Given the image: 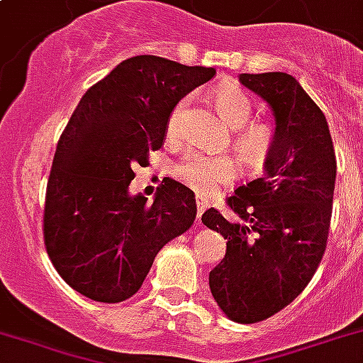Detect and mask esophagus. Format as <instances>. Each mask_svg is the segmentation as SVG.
I'll use <instances>...</instances> for the list:
<instances>
[{
	"label": "esophagus",
	"instance_id": "esophagus-1",
	"mask_svg": "<svg viewBox=\"0 0 363 363\" xmlns=\"http://www.w3.org/2000/svg\"><path fill=\"white\" fill-rule=\"evenodd\" d=\"M207 206H209V201L206 198H201V196H196V207H198V218L201 217V213L206 211Z\"/></svg>",
	"mask_w": 363,
	"mask_h": 363
}]
</instances>
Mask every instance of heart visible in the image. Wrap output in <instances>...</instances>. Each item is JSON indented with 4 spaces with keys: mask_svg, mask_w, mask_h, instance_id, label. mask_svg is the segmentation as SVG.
<instances>
[{
    "mask_svg": "<svg viewBox=\"0 0 363 363\" xmlns=\"http://www.w3.org/2000/svg\"><path fill=\"white\" fill-rule=\"evenodd\" d=\"M211 99L217 106L218 114L225 118L234 127L232 133V145L238 150L242 162L251 167L259 169L267 162L276 145V127L267 120L249 121L253 114V102L247 93L240 89L234 83H220L211 93ZM186 102L177 104L169 118V135L175 137L181 131L182 116H184ZM236 157L228 154L209 156L203 152L190 150L175 163L173 173L181 182L200 194H211L218 186L228 184L238 177Z\"/></svg>",
    "mask_w": 363,
    "mask_h": 363,
    "instance_id": "1",
    "label": "heart"
}]
</instances>
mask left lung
Listing matches in <instances>:
<instances>
[{"instance_id":"left-lung-1","label":"left lung","mask_w":363,"mask_h":363,"mask_svg":"<svg viewBox=\"0 0 363 363\" xmlns=\"http://www.w3.org/2000/svg\"><path fill=\"white\" fill-rule=\"evenodd\" d=\"M240 82L270 104L276 145L261 179L226 198L201 223L220 232L226 255L209 272L220 311L238 323L274 316L303 293L328 245L337 160L325 116L284 72L242 74Z\"/></svg>"}]
</instances>
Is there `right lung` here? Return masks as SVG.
I'll list each match as a JSON object with an SVG mask.
<instances>
[{
    "label": "right lung",
    "instance_id": "right-lung-1",
    "mask_svg": "<svg viewBox=\"0 0 363 363\" xmlns=\"http://www.w3.org/2000/svg\"><path fill=\"white\" fill-rule=\"evenodd\" d=\"M213 76V68L138 55L82 96L47 179L43 242L60 278L83 297H133L157 251L192 226L196 200L181 182L163 179L154 203L127 188L133 169L163 146L179 101Z\"/></svg>",
    "mask_w": 363,
    "mask_h": 363
}]
</instances>
